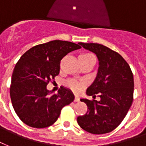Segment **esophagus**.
I'll list each match as a JSON object with an SVG mask.
<instances>
[{"label":"esophagus","instance_id":"1","mask_svg":"<svg viewBox=\"0 0 146 146\" xmlns=\"http://www.w3.org/2000/svg\"><path fill=\"white\" fill-rule=\"evenodd\" d=\"M74 102H79V98L77 97V96H75V97H74Z\"/></svg>","mask_w":146,"mask_h":146}]
</instances>
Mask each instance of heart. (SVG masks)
I'll list each match as a JSON object with an SVG mask.
<instances>
[{
    "mask_svg": "<svg viewBox=\"0 0 146 146\" xmlns=\"http://www.w3.org/2000/svg\"><path fill=\"white\" fill-rule=\"evenodd\" d=\"M91 58H95L94 56L92 55V54L90 53H83L79 55L78 57V60H89ZM66 85L67 86L72 89V91L74 92H79L82 90V88L83 86V84L80 83L78 82L77 81L75 80H68L66 82Z\"/></svg>",
    "mask_w": 146,
    "mask_h": 146,
    "instance_id": "b5f03b06",
    "label": "heart"
}]
</instances>
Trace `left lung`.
<instances>
[{
  "label": "left lung",
  "mask_w": 146,
  "mask_h": 146,
  "mask_svg": "<svg viewBox=\"0 0 146 146\" xmlns=\"http://www.w3.org/2000/svg\"><path fill=\"white\" fill-rule=\"evenodd\" d=\"M83 48L96 55L99 68L96 79L86 90V94L100 100L81 99L88 110L78 117L82 128L94 135L114 130L124 120L133 102L134 78L130 66L120 54L99 43L78 42Z\"/></svg>",
  "instance_id": "left-lung-1"
}]
</instances>
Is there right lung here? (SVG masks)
<instances>
[{
	"label": "right lung",
	"mask_w": 146,
	"mask_h": 146,
	"mask_svg": "<svg viewBox=\"0 0 146 146\" xmlns=\"http://www.w3.org/2000/svg\"><path fill=\"white\" fill-rule=\"evenodd\" d=\"M78 44L53 40L35 46L20 57L14 68L10 86L11 104L20 120L30 127L43 128L57 121L64 106L73 102L74 94L60 87L57 94L46 89L59 74L62 58Z\"/></svg>",
	"instance_id": "obj_1"
}]
</instances>
